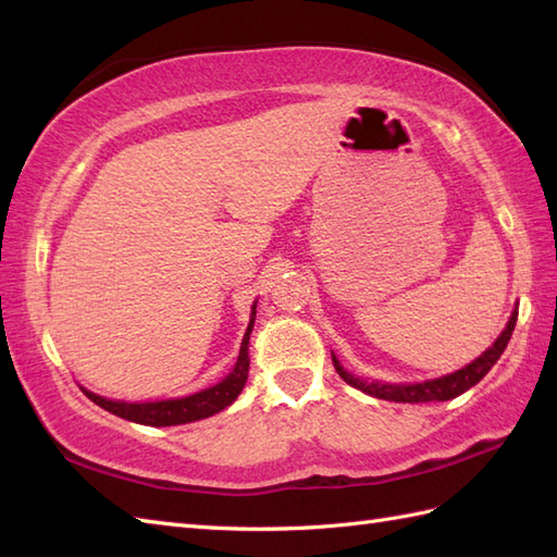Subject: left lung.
<instances>
[{"label": "left lung", "mask_w": 557, "mask_h": 557, "mask_svg": "<svg viewBox=\"0 0 557 557\" xmlns=\"http://www.w3.org/2000/svg\"><path fill=\"white\" fill-rule=\"evenodd\" d=\"M515 325H517V311L512 313L510 323H507L503 335L495 339V345L491 349L483 351L476 361H471L469 366H465V369L437 377V381H425V383H413V385L369 383V381H363V377L347 373L335 357H333V363H335V371L339 373L342 381L354 385L357 389H361V393L371 395V397L389 399V401H409V405H419V401H445V399H455L461 393H467L469 387H474L481 377L493 369V363L500 359V354L505 351L507 342H510Z\"/></svg>", "instance_id": "left-lung-1"}]
</instances>
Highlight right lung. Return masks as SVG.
<instances>
[{
  "label": "right lung",
  "mask_w": 557,
  "mask_h": 557,
  "mask_svg": "<svg viewBox=\"0 0 557 557\" xmlns=\"http://www.w3.org/2000/svg\"><path fill=\"white\" fill-rule=\"evenodd\" d=\"M253 318H256V306H253L251 323H248L246 335L242 339V349H239V357H236L234 371L227 377H224L222 383L203 389V393H196L191 397H182V399L140 401V405H134V401L104 399L100 395L88 393V389H83V393L88 395V399L96 401L98 407L108 409L110 413H116V417H122L126 421L144 423V425H176V423H188V421L208 419V417H212V413H218L224 407H230L232 401L239 397L242 387L246 385V375H248V337H251V330H253Z\"/></svg>",
  "instance_id": "1"
}]
</instances>
